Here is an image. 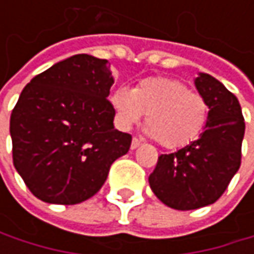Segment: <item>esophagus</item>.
Returning a JSON list of instances; mask_svg holds the SVG:
<instances>
[{"instance_id":"34e87169","label":"esophagus","mask_w":254,"mask_h":254,"mask_svg":"<svg viewBox=\"0 0 254 254\" xmlns=\"http://www.w3.org/2000/svg\"><path fill=\"white\" fill-rule=\"evenodd\" d=\"M139 145H141V141H139L136 136H133V138H132V142H130V148H132V150H135V148H136V147H139Z\"/></svg>"}]
</instances>
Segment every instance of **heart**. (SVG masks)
<instances>
[{
    "label": "heart",
    "instance_id": "1",
    "mask_svg": "<svg viewBox=\"0 0 254 254\" xmlns=\"http://www.w3.org/2000/svg\"><path fill=\"white\" fill-rule=\"evenodd\" d=\"M110 101L119 127L130 129L145 113L147 132L166 148L194 141L209 118L206 98L171 77H147L133 89L121 86Z\"/></svg>",
    "mask_w": 254,
    "mask_h": 254
}]
</instances>
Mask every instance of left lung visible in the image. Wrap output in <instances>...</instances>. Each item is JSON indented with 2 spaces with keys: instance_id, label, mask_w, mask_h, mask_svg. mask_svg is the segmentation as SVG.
<instances>
[{
  "instance_id": "8db88e82",
  "label": "left lung",
  "mask_w": 254,
  "mask_h": 254,
  "mask_svg": "<svg viewBox=\"0 0 254 254\" xmlns=\"http://www.w3.org/2000/svg\"><path fill=\"white\" fill-rule=\"evenodd\" d=\"M195 86L209 104L206 129L184 148L160 154L148 178L157 198L177 210L215 203L241 165L246 124L237 97L207 73H200Z\"/></svg>"
}]
</instances>
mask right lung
Returning a JSON list of instances; mask_svg holds the SVG:
<instances>
[{
  "label": "right lung",
  "instance_id": "right-lung-1",
  "mask_svg": "<svg viewBox=\"0 0 254 254\" xmlns=\"http://www.w3.org/2000/svg\"><path fill=\"white\" fill-rule=\"evenodd\" d=\"M107 60L76 54L33 77L10 118L13 163L45 203L76 204L106 182L132 136L113 127Z\"/></svg>",
  "mask_w": 254,
  "mask_h": 254
}]
</instances>
